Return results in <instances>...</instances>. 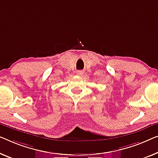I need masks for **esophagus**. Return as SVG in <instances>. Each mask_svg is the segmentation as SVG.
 Instances as JSON below:
<instances>
[{"mask_svg": "<svg viewBox=\"0 0 158 158\" xmlns=\"http://www.w3.org/2000/svg\"><path fill=\"white\" fill-rule=\"evenodd\" d=\"M77 74L79 75V76H81V75L84 74V71H82V70H79V71L77 72Z\"/></svg>", "mask_w": 158, "mask_h": 158, "instance_id": "obj_1", "label": "esophagus"}]
</instances>
